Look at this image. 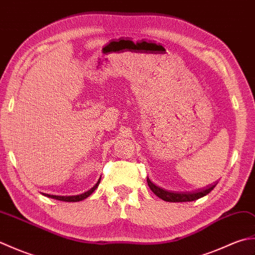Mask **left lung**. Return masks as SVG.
I'll list each match as a JSON object with an SVG mask.
<instances>
[{
    "label": "left lung",
    "mask_w": 255,
    "mask_h": 255,
    "mask_svg": "<svg viewBox=\"0 0 255 255\" xmlns=\"http://www.w3.org/2000/svg\"><path fill=\"white\" fill-rule=\"evenodd\" d=\"M147 182L150 189L156 195V196L165 200V202H171V203L193 202V200H196L198 198L206 196V195L209 194L215 188V186L217 185V183H214L211 184V185H208L202 189H198V191H194V192H170V191H166V189L156 186L155 184H153L149 180V177L147 178Z\"/></svg>",
    "instance_id": "1"
}]
</instances>
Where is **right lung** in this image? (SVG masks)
Segmentation results:
<instances>
[{
	"instance_id": "obj_1",
	"label": "right lung",
	"mask_w": 255,
	"mask_h": 255,
	"mask_svg": "<svg viewBox=\"0 0 255 255\" xmlns=\"http://www.w3.org/2000/svg\"><path fill=\"white\" fill-rule=\"evenodd\" d=\"M100 182H101V177H100V180L97 181L95 185L92 187L91 189H89L88 192H85L83 194H80V195H75V196H57V195H49V194H44V195L47 197H50V198H53V199L62 200V202H80V200H83L85 198H88L90 195L97 188V186H99Z\"/></svg>"
}]
</instances>
